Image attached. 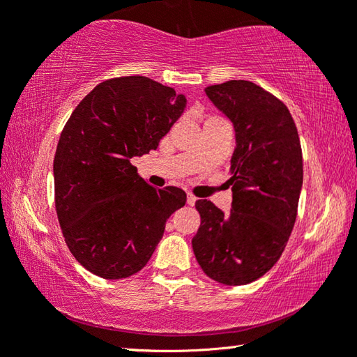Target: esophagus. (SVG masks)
I'll use <instances>...</instances> for the list:
<instances>
[{
	"instance_id": "obj_1",
	"label": "esophagus",
	"mask_w": 357,
	"mask_h": 357,
	"mask_svg": "<svg viewBox=\"0 0 357 357\" xmlns=\"http://www.w3.org/2000/svg\"><path fill=\"white\" fill-rule=\"evenodd\" d=\"M197 203V197H193L192 193H187V204H190V206H193V204Z\"/></svg>"
}]
</instances>
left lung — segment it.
Masks as SVG:
<instances>
[{"mask_svg":"<svg viewBox=\"0 0 357 357\" xmlns=\"http://www.w3.org/2000/svg\"><path fill=\"white\" fill-rule=\"evenodd\" d=\"M231 121L229 213L209 200L195 208L202 225L192 239L203 273L222 285H247L279 261L293 231L302 189V149L291 113L258 84L229 80L204 88Z\"/></svg>","mask_w":357,"mask_h":357,"instance_id":"8db88e82","label":"left lung"}]
</instances>
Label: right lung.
<instances>
[{"label":"right lung","instance_id":"add662e5","mask_svg":"<svg viewBox=\"0 0 357 357\" xmlns=\"http://www.w3.org/2000/svg\"><path fill=\"white\" fill-rule=\"evenodd\" d=\"M185 105L173 88L132 75L99 83L72 112L53 160L55 203L66 244L89 273H138L185 204L184 190L155 189L130 164L159 146Z\"/></svg>","mask_w":357,"mask_h":357}]
</instances>
